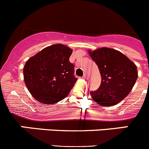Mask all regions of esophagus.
I'll list each match as a JSON object with an SVG mask.
<instances>
[{
	"mask_svg": "<svg viewBox=\"0 0 149 149\" xmlns=\"http://www.w3.org/2000/svg\"><path fill=\"white\" fill-rule=\"evenodd\" d=\"M84 78H85V79H89V75H88V74H84Z\"/></svg>",
	"mask_w": 149,
	"mask_h": 149,
	"instance_id": "34e87169",
	"label": "esophagus"
}]
</instances>
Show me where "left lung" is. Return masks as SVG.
<instances>
[{"instance_id":"1","label":"left lung","mask_w":149,"mask_h":149,"mask_svg":"<svg viewBox=\"0 0 149 149\" xmlns=\"http://www.w3.org/2000/svg\"><path fill=\"white\" fill-rule=\"evenodd\" d=\"M101 76L99 88L90 95L98 104L111 107L130 93L138 77L136 65L120 51L109 48L88 51Z\"/></svg>"}]
</instances>
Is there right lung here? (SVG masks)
Segmentation results:
<instances>
[{"mask_svg":"<svg viewBox=\"0 0 149 149\" xmlns=\"http://www.w3.org/2000/svg\"><path fill=\"white\" fill-rule=\"evenodd\" d=\"M70 48L56 44L44 48L26 62L24 80L33 97L45 104L64 99L77 79L74 66L69 62Z\"/></svg>","mask_w":149,"mask_h":149,"instance_id":"obj_1","label":"right lung"}]
</instances>
